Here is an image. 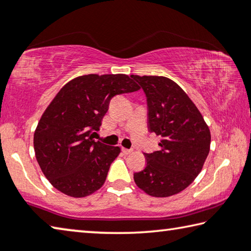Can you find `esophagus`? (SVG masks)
Listing matches in <instances>:
<instances>
[{
	"label": "esophagus",
	"instance_id": "1",
	"mask_svg": "<svg viewBox=\"0 0 251 251\" xmlns=\"http://www.w3.org/2000/svg\"><path fill=\"white\" fill-rule=\"evenodd\" d=\"M122 151L124 152V154L128 155V154H131V152L134 151V150H133V148H130V150H128V148H124V147H123V148H122Z\"/></svg>",
	"mask_w": 251,
	"mask_h": 251
}]
</instances>
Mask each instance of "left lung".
I'll use <instances>...</instances> for the list:
<instances>
[{
    "label": "left lung",
    "mask_w": 251,
    "mask_h": 251,
    "mask_svg": "<svg viewBox=\"0 0 251 251\" xmlns=\"http://www.w3.org/2000/svg\"><path fill=\"white\" fill-rule=\"evenodd\" d=\"M147 99L148 128L160 136V151L145 154L147 164L134 174L139 188L152 197H169L187 188L209 154L210 130L179 85L164 76L131 75Z\"/></svg>",
    "instance_id": "obj_1"
}]
</instances>
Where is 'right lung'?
Here are the masks:
<instances>
[{"label":"right lung","instance_id":"obj_1","mask_svg":"<svg viewBox=\"0 0 251 251\" xmlns=\"http://www.w3.org/2000/svg\"><path fill=\"white\" fill-rule=\"evenodd\" d=\"M130 77L78 76L45 109L34 133V151L45 177L61 193L80 198L104 185L121 148L95 142L93 134L100 130L114 96L141 88Z\"/></svg>","mask_w":251,"mask_h":251}]
</instances>
